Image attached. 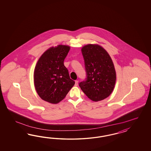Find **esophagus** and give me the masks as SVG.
<instances>
[{
  "mask_svg": "<svg viewBox=\"0 0 151 151\" xmlns=\"http://www.w3.org/2000/svg\"><path fill=\"white\" fill-rule=\"evenodd\" d=\"M78 80H76V81H75V85L76 86H78Z\"/></svg>",
  "mask_w": 151,
  "mask_h": 151,
  "instance_id": "1",
  "label": "esophagus"
}]
</instances>
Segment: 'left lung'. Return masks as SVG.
Wrapping results in <instances>:
<instances>
[{
    "label": "left lung",
    "mask_w": 151,
    "mask_h": 151,
    "mask_svg": "<svg viewBox=\"0 0 151 151\" xmlns=\"http://www.w3.org/2000/svg\"><path fill=\"white\" fill-rule=\"evenodd\" d=\"M87 80L79 83L84 93L93 101L108 97L114 89L116 73L114 64L105 49L98 44H87L81 49Z\"/></svg>",
    "instance_id": "1"
}]
</instances>
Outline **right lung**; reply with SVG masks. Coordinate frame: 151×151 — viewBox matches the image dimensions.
I'll use <instances>...</instances> for the list:
<instances>
[{
  "label": "right lung",
  "mask_w": 151,
  "mask_h": 151,
  "mask_svg": "<svg viewBox=\"0 0 151 151\" xmlns=\"http://www.w3.org/2000/svg\"><path fill=\"white\" fill-rule=\"evenodd\" d=\"M70 46L58 45L49 48L37 62L34 72V83L37 93L42 100L58 104L75 85L64 66V60Z\"/></svg>",
  "instance_id": "1"
}]
</instances>
